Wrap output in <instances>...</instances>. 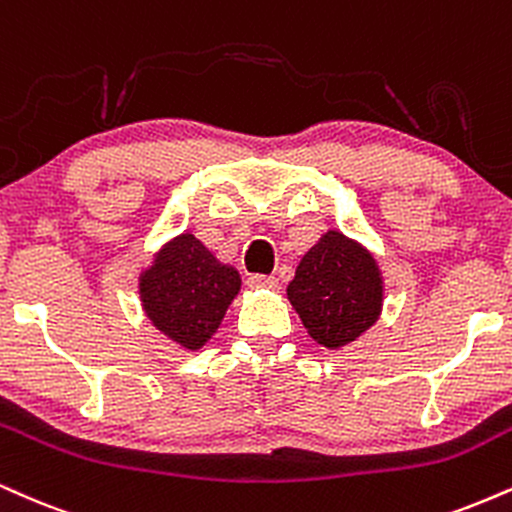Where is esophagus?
Masks as SVG:
<instances>
[{"label": "esophagus", "mask_w": 512, "mask_h": 512, "mask_svg": "<svg viewBox=\"0 0 512 512\" xmlns=\"http://www.w3.org/2000/svg\"><path fill=\"white\" fill-rule=\"evenodd\" d=\"M248 286H252V288H274L276 286V276L250 274L248 276Z\"/></svg>", "instance_id": "esophagus-1"}]
</instances>
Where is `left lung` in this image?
Wrapping results in <instances>:
<instances>
[{
	"label": "left lung",
	"instance_id": "8db88e82",
	"mask_svg": "<svg viewBox=\"0 0 512 512\" xmlns=\"http://www.w3.org/2000/svg\"><path fill=\"white\" fill-rule=\"evenodd\" d=\"M288 300L303 319L307 334L326 348H341L377 322L379 267L355 240L326 231L295 269Z\"/></svg>",
	"mask_w": 512,
	"mask_h": 512
}]
</instances>
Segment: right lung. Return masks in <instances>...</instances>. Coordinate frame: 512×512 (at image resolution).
I'll return each instance as SVG.
<instances>
[{
    "mask_svg": "<svg viewBox=\"0 0 512 512\" xmlns=\"http://www.w3.org/2000/svg\"><path fill=\"white\" fill-rule=\"evenodd\" d=\"M240 276L190 233L171 240L140 279L147 317L178 346L197 350L219 329Z\"/></svg>",
    "mask_w": 512,
    "mask_h": 512,
    "instance_id": "right-lung-1",
    "label": "right lung"
}]
</instances>
